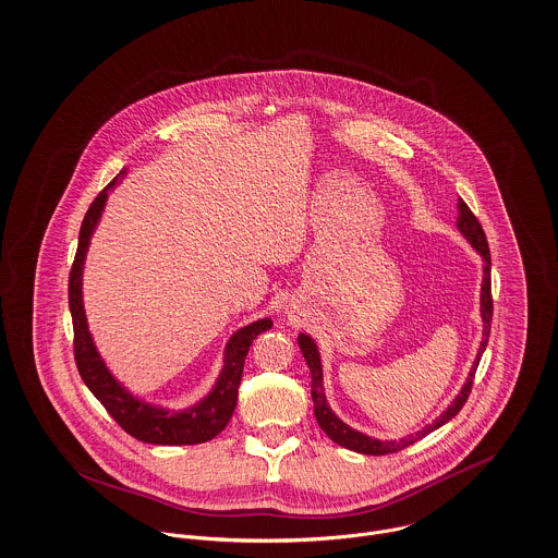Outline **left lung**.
Instances as JSON below:
<instances>
[{
	"instance_id": "obj_1",
	"label": "left lung",
	"mask_w": 558,
	"mask_h": 558,
	"mask_svg": "<svg viewBox=\"0 0 558 558\" xmlns=\"http://www.w3.org/2000/svg\"><path fill=\"white\" fill-rule=\"evenodd\" d=\"M458 229L460 233L471 242V246L477 250L482 256H484V282H482V318H484V340H482V347H480V353H477V360L471 368V374L462 387V391L456 396V400L447 407V411L430 424L428 428H424L422 433L411 434L407 438H400V440H376L371 438L366 434L357 433L353 428H349L344 422H340L327 400H325V393H323V371H320V357H318V351H316V344L314 340L306 336V333H300L298 342H300V349L304 353V360L308 364L310 376H312V402H314V417L320 426V430L327 434L333 442L351 449V451H357V453H366V456H385V453H396V451H402L407 449L409 445L417 442L422 436L433 433L436 428H440L442 424H447L451 417H456L460 413V409L466 404L469 400V393L473 389V378H475V372L480 366V360L488 347V336H490V325H493V284H490V248H488V240H486V233L477 220V216L469 209V205L458 198Z\"/></svg>"
}]
</instances>
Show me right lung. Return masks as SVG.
<instances>
[{"mask_svg": "<svg viewBox=\"0 0 558 558\" xmlns=\"http://www.w3.org/2000/svg\"><path fill=\"white\" fill-rule=\"evenodd\" d=\"M118 178L105 187L94 203L89 205L81 233H78V246L74 254V263L70 269L68 280V304L72 314V329H74V362L83 383L89 387V391L100 400V404L107 409V413L122 426V430L134 436L136 440L151 442V445H196L211 440L218 433L225 430L229 420L233 417L235 404H238V389L242 383L244 362L248 355L250 344L254 338L263 331H267L274 323L269 318L256 320L248 327L240 329L231 342L227 344V360L222 374L214 387V391L198 402L196 407L182 411V413H169L162 409H154L149 404H143L134 400L128 391L120 387V383L105 368L100 355L94 349L92 336L87 331L83 300H81V271L85 252L89 246V238L98 225V218L105 209L109 190L116 186Z\"/></svg>", "mask_w": 558, "mask_h": 558, "instance_id": "right-lung-1", "label": "right lung"}]
</instances>
